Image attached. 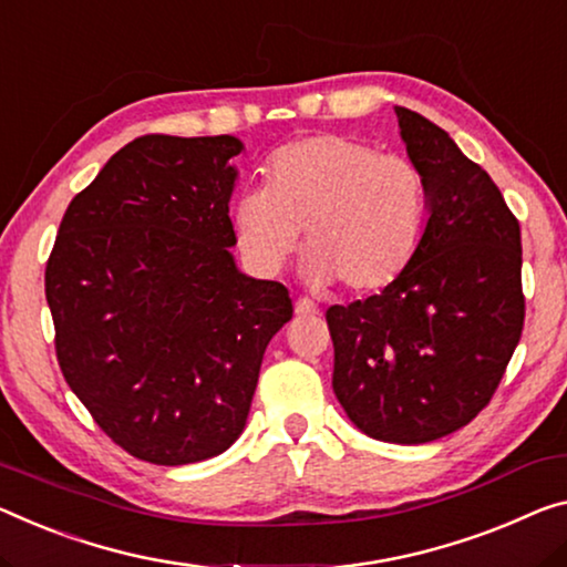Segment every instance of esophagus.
Here are the masks:
<instances>
[{"label":"esophagus","instance_id":"1","mask_svg":"<svg viewBox=\"0 0 567 567\" xmlns=\"http://www.w3.org/2000/svg\"><path fill=\"white\" fill-rule=\"evenodd\" d=\"M293 311L299 313V317H313V313H319V307L311 299H299L293 303Z\"/></svg>","mask_w":567,"mask_h":567}]
</instances>
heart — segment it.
I'll return each instance as SVG.
<instances>
[{
	"label": "heart",
	"instance_id": "obj_1",
	"mask_svg": "<svg viewBox=\"0 0 567 567\" xmlns=\"http://www.w3.org/2000/svg\"><path fill=\"white\" fill-rule=\"evenodd\" d=\"M233 223L240 254L258 274H281L307 230L313 284L374 293L403 276L421 246L429 187L403 156L319 134L276 152L266 189L240 195Z\"/></svg>",
	"mask_w": 567,
	"mask_h": 567
}]
</instances>
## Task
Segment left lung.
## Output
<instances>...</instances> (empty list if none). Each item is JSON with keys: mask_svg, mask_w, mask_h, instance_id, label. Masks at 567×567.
<instances>
[{"mask_svg": "<svg viewBox=\"0 0 567 567\" xmlns=\"http://www.w3.org/2000/svg\"><path fill=\"white\" fill-rule=\"evenodd\" d=\"M429 187V223L403 276L327 309L332 388L357 429L429 443L489 405L525 327L519 220L443 128L395 106Z\"/></svg>", "mask_w": 567, "mask_h": 567, "instance_id": "obj_1", "label": "left lung"}]
</instances>
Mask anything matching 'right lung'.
<instances>
[{
	"instance_id": "right-lung-1",
	"label": "right lung",
	"mask_w": 567,
	"mask_h": 567,
	"mask_svg": "<svg viewBox=\"0 0 567 567\" xmlns=\"http://www.w3.org/2000/svg\"><path fill=\"white\" fill-rule=\"evenodd\" d=\"M235 136L146 134L109 159L60 223L45 266L60 372L109 439L159 466L223 454L289 289L233 264Z\"/></svg>"
}]
</instances>
